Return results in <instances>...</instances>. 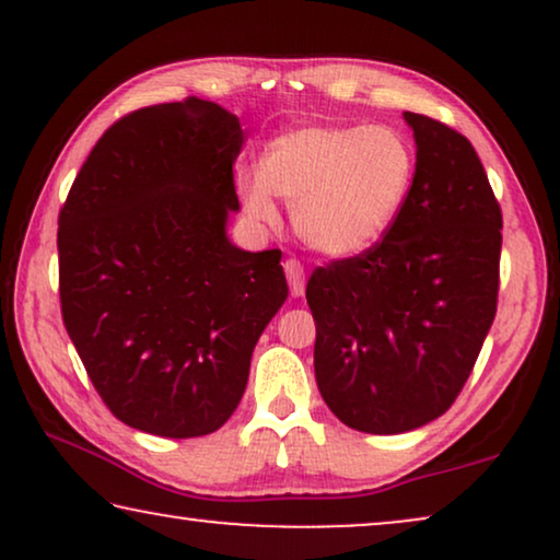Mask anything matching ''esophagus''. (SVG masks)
I'll return each instance as SVG.
<instances>
[{
  "mask_svg": "<svg viewBox=\"0 0 560 560\" xmlns=\"http://www.w3.org/2000/svg\"><path fill=\"white\" fill-rule=\"evenodd\" d=\"M285 278H288V285H290V293L295 298H301L305 293V272H303V265L298 262V259H285Z\"/></svg>",
  "mask_w": 560,
  "mask_h": 560,
  "instance_id": "34e87169",
  "label": "esophagus"
}]
</instances>
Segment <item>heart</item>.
I'll use <instances>...</instances> for the list:
<instances>
[{
  "label": "heart",
  "mask_w": 560,
  "mask_h": 560,
  "mask_svg": "<svg viewBox=\"0 0 560 560\" xmlns=\"http://www.w3.org/2000/svg\"><path fill=\"white\" fill-rule=\"evenodd\" d=\"M412 175L416 152L395 127H303L267 148L262 171L236 173V194L262 224L278 221L280 196L308 247L357 257L400 217Z\"/></svg>",
  "instance_id": "heart-1"
}]
</instances>
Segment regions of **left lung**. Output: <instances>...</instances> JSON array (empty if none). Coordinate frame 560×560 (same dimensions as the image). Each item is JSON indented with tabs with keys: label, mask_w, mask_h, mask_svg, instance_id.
Wrapping results in <instances>:
<instances>
[{
	"label": "left lung",
	"mask_w": 560,
	"mask_h": 560,
	"mask_svg": "<svg viewBox=\"0 0 560 560\" xmlns=\"http://www.w3.org/2000/svg\"><path fill=\"white\" fill-rule=\"evenodd\" d=\"M402 117L416 175L400 217L305 288L320 397L343 425L374 435L416 431L454 405L500 290L502 211L477 150L431 117Z\"/></svg>",
	"instance_id": "8db88e82"
}]
</instances>
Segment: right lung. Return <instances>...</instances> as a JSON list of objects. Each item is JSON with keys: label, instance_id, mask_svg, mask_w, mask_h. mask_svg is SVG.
Here are the masks:
<instances>
[{"label": "right lung", "instance_id": "1", "mask_svg": "<svg viewBox=\"0 0 560 560\" xmlns=\"http://www.w3.org/2000/svg\"><path fill=\"white\" fill-rule=\"evenodd\" d=\"M236 114L188 96L106 129L58 217L60 311L114 416L163 439L232 418L288 298L280 249L226 236L240 211Z\"/></svg>", "mask_w": 560, "mask_h": 560}]
</instances>
